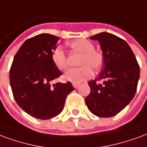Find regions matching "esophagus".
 <instances>
[{
	"instance_id": "esophagus-1",
	"label": "esophagus",
	"mask_w": 147,
	"mask_h": 147,
	"mask_svg": "<svg viewBox=\"0 0 147 147\" xmlns=\"http://www.w3.org/2000/svg\"><path fill=\"white\" fill-rule=\"evenodd\" d=\"M73 86L75 88H78V87L80 86V84H75V83H73Z\"/></svg>"
}]
</instances>
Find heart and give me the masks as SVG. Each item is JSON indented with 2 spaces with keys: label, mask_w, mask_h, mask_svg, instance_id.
I'll list each match as a JSON object with an SVG mask.
<instances>
[{
  "label": "heart",
  "mask_w": 147,
  "mask_h": 147,
  "mask_svg": "<svg viewBox=\"0 0 147 147\" xmlns=\"http://www.w3.org/2000/svg\"><path fill=\"white\" fill-rule=\"evenodd\" d=\"M74 50L82 53L80 64L83 66L68 69L64 74V79L75 84H79L90 78L93 74L92 67L95 69L101 68L103 64V55L97 51L92 43L86 39H78L69 43ZM51 59L59 69L67 67V57L62 47L56 46L51 52Z\"/></svg>",
  "instance_id": "1"
}]
</instances>
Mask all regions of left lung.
Returning a JSON list of instances; mask_svg holds the SVG:
<instances>
[{"label": "left lung", "mask_w": 147, "mask_h": 147, "mask_svg": "<svg viewBox=\"0 0 147 147\" xmlns=\"http://www.w3.org/2000/svg\"><path fill=\"white\" fill-rule=\"evenodd\" d=\"M101 46L104 66L96 80L88 81L91 92L85 103L96 116L110 117L131 101L140 79V66L128 43L110 33L90 37ZM102 80V84L96 83Z\"/></svg>", "instance_id": "obj_1"}]
</instances>
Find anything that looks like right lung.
Returning <instances> with one entry per match:
<instances>
[{
	"instance_id": "1",
	"label": "right lung",
	"mask_w": 147,
	"mask_h": 147,
	"mask_svg": "<svg viewBox=\"0 0 147 147\" xmlns=\"http://www.w3.org/2000/svg\"><path fill=\"white\" fill-rule=\"evenodd\" d=\"M59 39L49 34L29 38L17 51L11 66L10 84L15 100L26 113L40 120L59 115L66 96L74 90L69 81L51 84L62 75L51 59Z\"/></svg>"
}]
</instances>
